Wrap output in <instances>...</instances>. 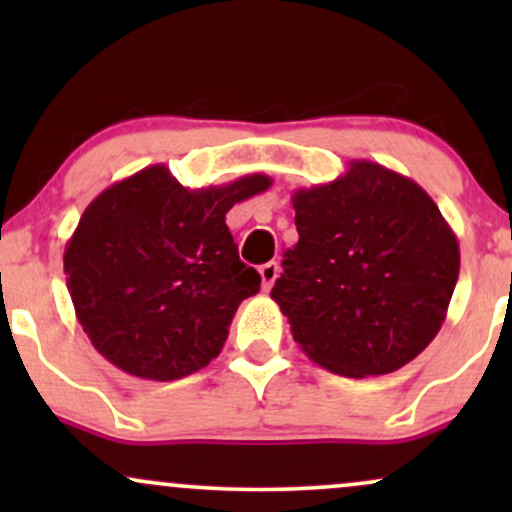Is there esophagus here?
I'll use <instances>...</instances> for the list:
<instances>
[{"mask_svg": "<svg viewBox=\"0 0 512 512\" xmlns=\"http://www.w3.org/2000/svg\"><path fill=\"white\" fill-rule=\"evenodd\" d=\"M260 276H262V289L269 291L274 286L276 276H279V262H267L260 267Z\"/></svg>", "mask_w": 512, "mask_h": 512, "instance_id": "1", "label": "esophagus"}]
</instances>
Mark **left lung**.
<instances>
[{"label": "left lung", "mask_w": 512, "mask_h": 512, "mask_svg": "<svg viewBox=\"0 0 512 512\" xmlns=\"http://www.w3.org/2000/svg\"><path fill=\"white\" fill-rule=\"evenodd\" d=\"M298 243L284 252L272 298L317 366L346 378L414 361L448 315L460 245L414 180L351 161L291 197Z\"/></svg>", "instance_id": "left-lung-1"}]
</instances>
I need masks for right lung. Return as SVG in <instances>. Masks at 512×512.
Segmentation results:
<instances>
[{"mask_svg":"<svg viewBox=\"0 0 512 512\" xmlns=\"http://www.w3.org/2000/svg\"><path fill=\"white\" fill-rule=\"evenodd\" d=\"M269 185L252 173L190 190L149 166L93 199L67 240L64 274L98 354L161 383L219 356L238 305L262 281L240 262L226 214Z\"/></svg>","mask_w":512,"mask_h":512,"instance_id":"1","label":"right lung"}]
</instances>
